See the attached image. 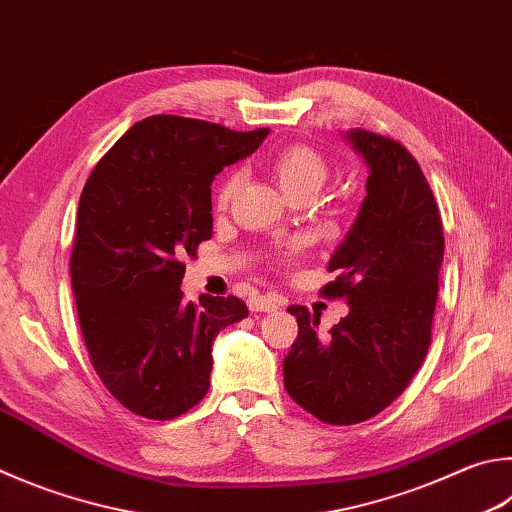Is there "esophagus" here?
Wrapping results in <instances>:
<instances>
[{
    "label": "esophagus",
    "mask_w": 512,
    "mask_h": 512,
    "mask_svg": "<svg viewBox=\"0 0 512 512\" xmlns=\"http://www.w3.org/2000/svg\"><path fill=\"white\" fill-rule=\"evenodd\" d=\"M248 309L255 311V313H262V311H277L280 309V300L277 297H271V295H255L250 297L248 300Z\"/></svg>",
    "instance_id": "34e87169"
}]
</instances>
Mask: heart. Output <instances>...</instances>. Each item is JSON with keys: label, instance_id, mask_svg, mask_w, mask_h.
<instances>
[{"label": "heart", "instance_id": "b5f03b06", "mask_svg": "<svg viewBox=\"0 0 512 512\" xmlns=\"http://www.w3.org/2000/svg\"><path fill=\"white\" fill-rule=\"evenodd\" d=\"M271 172L275 181L282 185L288 194L315 192L329 179V163L324 156L311 145H288L277 152L271 161ZM239 176L230 174L221 181L217 190V206L226 208L232 194L237 190Z\"/></svg>", "mask_w": 512, "mask_h": 512}]
</instances>
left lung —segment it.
I'll return each instance as SVG.
<instances>
[{
	"label": "left lung",
	"instance_id": "1",
	"mask_svg": "<svg viewBox=\"0 0 512 512\" xmlns=\"http://www.w3.org/2000/svg\"><path fill=\"white\" fill-rule=\"evenodd\" d=\"M367 167V197L329 259L336 280L324 297H345L349 313L318 336V313L288 306L297 338L284 358V387L329 425L383 412L410 385L432 342L443 262V224L421 165L389 136L349 129Z\"/></svg>",
	"mask_w": 512,
	"mask_h": 512
}]
</instances>
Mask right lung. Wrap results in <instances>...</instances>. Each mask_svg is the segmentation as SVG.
I'll list each match as a JSON object with an SVG mask.
<instances>
[{"label": "right lung", "instance_id": "right-lung-1", "mask_svg": "<svg viewBox=\"0 0 512 512\" xmlns=\"http://www.w3.org/2000/svg\"><path fill=\"white\" fill-rule=\"evenodd\" d=\"M268 129L235 132L183 116L129 127L85 183L71 253L82 338L102 385L138 416L170 421L210 387L212 342L244 320L235 295L181 291L185 255L212 237L210 185Z\"/></svg>", "mask_w": 512, "mask_h": 512}]
</instances>
